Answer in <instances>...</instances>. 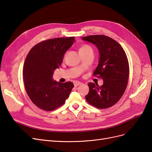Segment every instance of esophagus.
Wrapping results in <instances>:
<instances>
[{
    "instance_id": "esophagus-1",
    "label": "esophagus",
    "mask_w": 152,
    "mask_h": 152,
    "mask_svg": "<svg viewBox=\"0 0 152 152\" xmlns=\"http://www.w3.org/2000/svg\"><path fill=\"white\" fill-rule=\"evenodd\" d=\"M82 84V83L81 82H74V86L75 87H77V86H80Z\"/></svg>"
}]
</instances>
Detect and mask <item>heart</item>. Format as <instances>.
Masks as SVG:
<instances>
[{
	"label": "heart",
	"instance_id": "1",
	"mask_svg": "<svg viewBox=\"0 0 152 152\" xmlns=\"http://www.w3.org/2000/svg\"><path fill=\"white\" fill-rule=\"evenodd\" d=\"M92 49V48L90 46V45H87V44H85L84 45H82V46L80 48V50H79V52H84V51H87V50H91ZM93 50V49H92Z\"/></svg>",
	"mask_w": 152,
	"mask_h": 152
}]
</instances>
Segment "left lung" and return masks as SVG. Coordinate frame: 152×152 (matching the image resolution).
Here are the masks:
<instances>
[{
	"instance_id": "8db88e82",
	"label": "left lung",
	"mask_w": 152,
	"mask_h": 152,
	"mask_svg": "<svg viewBox=\"0 0 152 152\" xmlns=\"http://www.w3.org/2000/svg\"><path fill=\"white\" fill-rule=\"evenodd\" d=\"M82 40L96 45L100 55L93 75L103 80V84L89 82L87 103L105 109L116 104L123 96L128 84L129 66L126 54L116 40L103 35H89Z\"/></svg>"
}]
</instances>
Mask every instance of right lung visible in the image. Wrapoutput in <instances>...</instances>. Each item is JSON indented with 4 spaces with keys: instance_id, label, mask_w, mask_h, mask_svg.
Instances as JSON below:
<instances>
[{
    "instance_id": "obj_1",
    "label": "right lung",
    "mask_w": 152,
    "mask_h": 152,
    "mask_svg": "<svg viewBox=\"0 0 152 152\" xmlns=\"http://www.w3.org/2000/svg\"><path fill=\"white\" fill-rule=\"evenodd\" d=\"M75 41L74 37L45 40L36 44L27 54L23 70L26 93L35 105L53 111L65 103L74 87L72 82L60 83L53 79L63 56Z\"/></svg>"
}]
</instances>
